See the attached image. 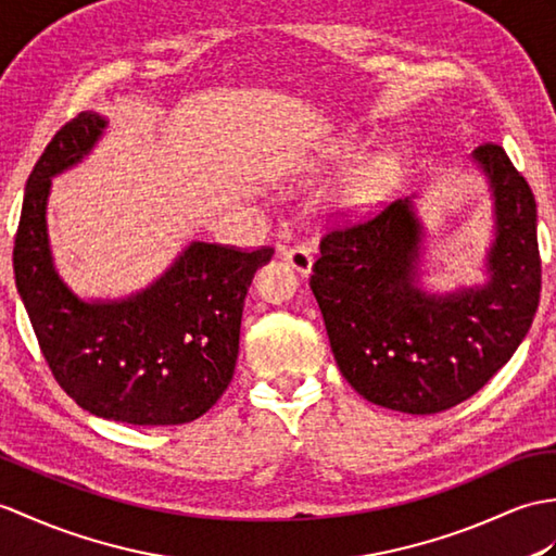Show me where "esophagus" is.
<instances>
[{
  "mask_svg": "<svg viewBox=\"0 0 556 556\" xmlns=\"http://www.w3.org/2000/svg\"><path fill=\"white\" fill-rule=\"evenodd\" d=\"M281 257L295 269V273H301V275H307L309 267H313V251H309L307 247L283 249Z\"/></svg>",
  "mask_w": 556,
  "mask_h": 556,
  "instance_id": "34e87169",
  "label": "esophagus"
}]
</instances>
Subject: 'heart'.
Wrapping results in <instances>:
<instances>
[{
	"label": "heart",
	"mask_w": 556,
	"mask_h": 556,
	"mask_svg": "<svg viewBox=\"0 0 556 556\" xmlns=\"http://www.w3.org/2000/svg\"><path fill=\"white\" fill-rule=\"evenodd\" d=\"M365 147L357 135L341 132L321 141L301 163V175L317 179L333 170H345L363 159ZM395 179V161L389 156H374L357 163L339 189V201L345 211L359 213L379 203L391 191Z\"/></svg>",
	"instance_id": "1"
}]
</instances>
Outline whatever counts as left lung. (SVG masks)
I'll return each instance as SVG.
<instances>
[{
  "mask_svg": "<svg viewBox=\"0 0 556 556\" xmlns=\"http://www.w3.org/2000/svg\"><path fill=\"white\" fill-rule=\"evenodd\" d=\"M490 197L485 279L435 291L424 283L426 227L417 199L391 203L319 243L309 289L345 381L374 405L435 415L483 389L526 339L540 301L533 191L502 147L471 153Z\"/></svg>",
  "mask_w": 556,
  "mask_h": 556,
  "instance_id": "1",
  "label": "left lung"
}]
</instances>
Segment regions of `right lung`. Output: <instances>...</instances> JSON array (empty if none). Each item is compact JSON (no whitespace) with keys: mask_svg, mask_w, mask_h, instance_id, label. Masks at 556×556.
<instances>
[{"mask_svg":"<svg viewBox=\"0 0 556 556\" xmlns=\"http://www.w3.org/2000/svg\"><path fill=\"white\" fill-rule=\"evenodd\" d=\"M109 118L63 125L25 185L14 275L61 389L89 415L132 426L187 424L225 393L239 357L243 299L273 249L251 253L191 239L163 273L121 299H85L51 253V182L92 156Z\"/></svg>","mask_w":556,"mask_h":556,"instance_id":"obj_1","label":"right lung"}]
</instances>
